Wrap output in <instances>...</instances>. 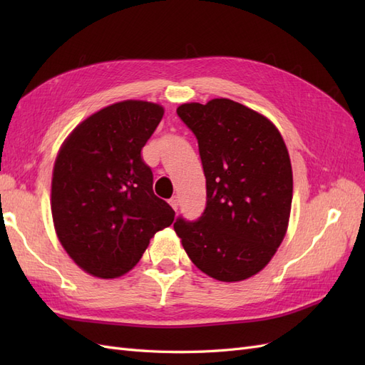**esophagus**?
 Segmentation results:
<instances>
[{
  "label": "esophagus",
  "mask_w": 365,
  "mask_h": 365,
  "mask_svg": "<svg viewBox=\"0 0 365 365\" xmlns=\"http://www.w3.org/2000/svg\"><path fill=\"white\" fill-rule=\"evenodd\" d=\"M169 204L172 205V208L175 210V212H178V208H180V197H178V196H173L172 200H169Z\"/></svg>",
  "instance_id": "esophagus-1"
}]
</instances>
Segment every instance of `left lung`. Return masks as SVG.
<instances>
[{
    "label": "left lung",
    "mask_w": 365,
    "mask_h": 365,
    "mask_svg": "<svg viewBox=\"0 0 365 365\" xmlns=\"http://www.w3.org/2000/svg\"><path fill=\"white\" fill-rule=\"evenodd\" d=\"M176 114L197 140L207 204L195 222L180 216L173 228L202 272L245 280L267 267L288 228V149L267 117L230 98L184 103Z\"/></svg>",
    "instance_id": "8db88e82"
}]
</instances>
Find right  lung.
<instances>
[{
    "instance_id": "1",
    "label": "right lung",
    "mask_w": 365,
    "mask_h": 365,
    "mask_svg": "<svg viewBox=\"0 0 365 365\" xmlns=\"http://www.w3.org/2000/svg\"><path fill=\"white\" fill-rule=\"evenodd\" d=\"M163 106L125 101L83 120L63 141L53 169L51 213L59 242L88 274L115 279L132 269L173 208L152 190L141 149Z\"/></svg>"
}]
</instances>
